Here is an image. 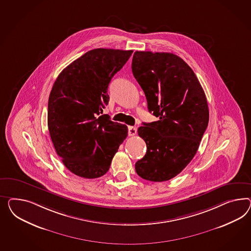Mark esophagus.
Masks as SVG:
<instances>
[{
	"mask_svg": "<svg viewBox=\"0 0 251 251\" xmlns=\"http://www.w3.org/2000/svg\"><path fill=\"white\" fill-rule=\"evenodd\" d=\"M136 132H137V128H136V127L129 126V128H128V133H129V136L135 135Z\"/></svg>",
	"mask_w": 251,
	"mask_h": 251,
	"instance_id": "esophagus-1",
	"label": "esophagus"
}]
</instances>
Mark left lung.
Listing matches in <instances>:
<instances>
[{
	"label": "left lung",
	"mask_w": 251,
	"mask_h": 251,
	"mask_svg": "<svg viewBox=\"0 0 251 251\" xmlns=\"http://www.w3.org/2000/svg\"><path fill=\"white\" fill-rule=\"evenodd\" d=\"M131 69L150 112L158 118L138 129L147 151L135 163L136 173L151 182L168 181L197 153L209 121L206 98L192 68L176 54L136 51Z\"/></svg>",
	"instance_id": "1"
}]
</instances>
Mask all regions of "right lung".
<instances>
[{
	"label": "right lung",
	"mask_w": 251,
	"mask_h": 251,
	"mask_svg": "<svg viewBox=\"0 0 251 251\" xmlns=\"http://www.w3.org/2000/svg\"><path fill=\"white\" fill-rule=\"evenodd\" d=\"M132 50L97 48L65 68L48 100V125L64 165L77 176H104L128 135L126 125L100 115L108 105V87Z\"/></svg>",
	"instance_id": "obj_1"
}]
</instances>
